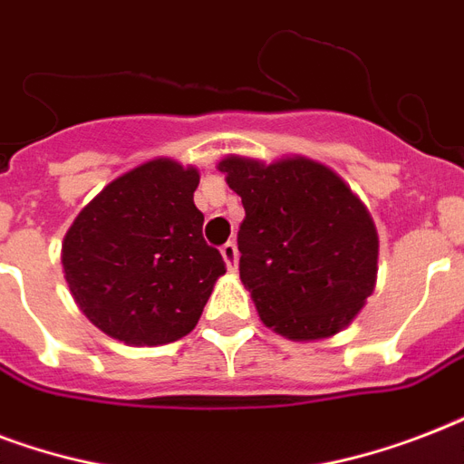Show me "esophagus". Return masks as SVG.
Segmentation results:
<instances>
[{
	"label": "esophagus",
	"instance_id": "esophagus-1",
	"mask_svg": "<svg viewBox=\"0 0 464 464\" xmlns=\"http://www.w3.org/2000/svg\"><path fill=\"white\" fill-rule=\"evenodd\" d=\"M221 257H224L226 267L231 269V272L238 269V247H236V243H226V246L221 247Z\"/></svg>",
	"mask_w": 464,
	"mask_h": 464
}]
</instances>
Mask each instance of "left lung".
<instances>
[{"mask_svg": "<svg viewBox=\"0 0 464 464\" xmlns=\"http://www.w3.org/2000/svg\"><path fill=\"white\" fill-rule=\"evenodd\" d=\"M217 168L243 199L240 282L267 327L294 342L334 337L378 279L371 211L332 168L305 156H224Z\"/></svg>", "mask_w": 464, "mask_h": 464, "instance_id": "8db88e82", "label": "left lung"}]
</instances>
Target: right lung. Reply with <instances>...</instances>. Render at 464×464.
<instances>
[{"mask_svg":"<svg viewBox=\"0 0 464 464\" xmlns=\"http://www.w3.org/2000/svg\"><path fill=\"white\" fill-rule=\"evenodd\" d=\"M199 170L159 156L118 175L62 240V269L79 310L108 337L168 344L195 330L226 275L202 238Z\"/></svg>","mask_w":464,"mask_h":464,"instance_id":"add662e5","label":"right lung"}]
</instances>
